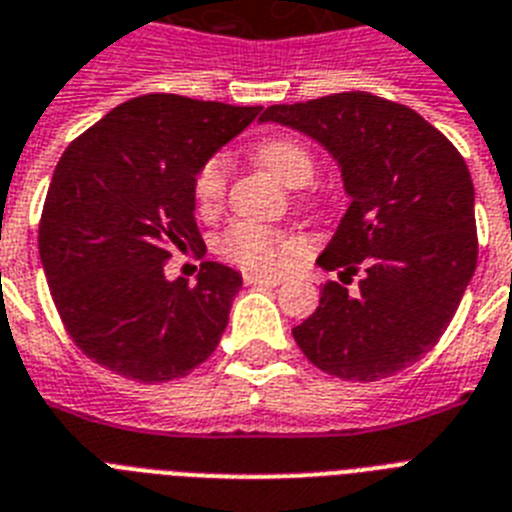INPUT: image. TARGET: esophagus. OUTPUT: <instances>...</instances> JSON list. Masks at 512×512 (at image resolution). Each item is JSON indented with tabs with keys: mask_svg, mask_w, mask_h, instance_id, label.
Returning a JSON list of instances; mask_svg holds the SVG:
<instances>
[{
	"mask_svg": "<svg viewBox=\"0 0 512 512\" xmlns=\"http://www.w3.org/2000/svg\"><path fill=\"white\" fill-rule=\"evenodd\" d=\"M244 284L247 286H278L281 284V278L260 276V273H244Z\"/></svg>",
	"mask_w": 512,
	"mask_h": 512,
	"instance_id": "34e87169",
	"label": "esophagus"
}]
</instances>
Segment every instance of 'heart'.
<instances>
[{
	"mask_svg": "<svg viewBox=\"0 0 512 512\" xmlns=\"http://www.w3.org/2000/svg\"><path fill=\"white\" fill-rule=\"evenodd\" d=\"M255 157L276 178L289 186L307 184L315 173V157L305 141L297 136H268L255 147ZM231 181V162L226 155H210L191 178V197L202 218H213L223 210ZM226 263L239 265L249 273H278L302 252V242L289 231L270 228L263 223L236 220L215 242Z\"/></svg>",
	"mask_w": 512,
	"mask_h": 512,
	"instance_id": "b5f03b06",
	"label": "heart"
}]
</instances>
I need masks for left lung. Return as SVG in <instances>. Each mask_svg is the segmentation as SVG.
<instances>
[{
	"label": "left lung",
	"mask_w": 512,
	"mask_h": 512,
	"mask_svg": "<svg viewBox=\"0 0 512 512\" xmlns=\"http://www.w3.org/2000/svg\"><path fill=\"white\" fill-rule=\"evenodd\" d=\"M339 160L352 197L318 265L365 270L360 292L326 281L321 305L292 328L315 368L378 381L418 363L447 331L479 257L473 181L447 136L410 107L368 91L270 105Z\"/></svg>",
	"instance_id": "1"
}]
</instances>
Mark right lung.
I'll use <instances>...</instances> for the list:
<instances>
[{"instance_id":"obj_1","label":"right lung","mask_w":512,"mask_h":512,"mask_svg":"<svg viewBox=\"0 0 512 512\" xmlns=\"http://www.w3.org/2000/svg\"><path fill=\"white\" fill-rule=\"evenodd\" d=\"M263 107L144 94L70 141L39 220V255L78 350L141 384L184 378L213 355L242 276L205 260L197 284L165 278L205 255L191 178Z\"/></svg>"}]
</instances>
